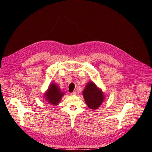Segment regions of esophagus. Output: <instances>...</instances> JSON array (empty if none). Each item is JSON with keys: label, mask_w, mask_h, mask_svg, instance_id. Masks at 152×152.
<instances>
[{"label": "esophagus", "mask_w": 152, "mask_h": 152, "mask_svg": "<svg viewBox=\"0 0 152 152\" xmlns=\"http://www.w3.org/2000/svg\"><path fill=\"white\" fill-rule=\"evenodd\" d=\"M70 94H71V95H76V91H73V92L70 93Z\"/></svg>", "instance_id": "esophagus-1"}]
</instances>
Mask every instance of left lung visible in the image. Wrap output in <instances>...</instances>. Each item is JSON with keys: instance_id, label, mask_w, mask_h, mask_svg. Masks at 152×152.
Wrapping results in <instances>:
<instances>
[{"instance_id": "left-lung-1", "label": "left lung", "mask_w": 152, "mask_h": 152, "mask_svg": "<svg viewBox=\"0 0 152 152\" xmlns=\"http://www.w3.org/2000/svg\"><path fill=\"white\" fill-rule=\"evenodd\" d=\"M83 95L87 107L92 110L99 108L105 99L102 89L92 81L86 84Z\"/></svg>"}]
</instances>
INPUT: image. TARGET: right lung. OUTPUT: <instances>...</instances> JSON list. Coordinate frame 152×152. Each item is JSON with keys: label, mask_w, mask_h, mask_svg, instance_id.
I'll return each mask as SVG.
<instances>
[{"label": "right lung", "mask_w": 152, "mask_h": 152, "mask_svg": "<svg viewBox=\"0 0 152 152\" xmlns=\"http://www.w3.org/2000/svg\"><path fill=\"white\" fill-rule=\"evenodd\" d=\"M65 93L62 92L59 86L55 83L49 84L47 90L44 94V100L50 105H57Z\"/></svg>", "instance_id": "1"}]
</instances>
